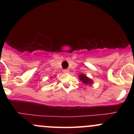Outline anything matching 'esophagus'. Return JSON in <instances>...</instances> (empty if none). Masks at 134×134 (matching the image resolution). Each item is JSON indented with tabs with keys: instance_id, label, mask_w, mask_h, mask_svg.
<instances>
[{
	"instance_id": "34e87169",
	"label": "esophagus",
	"mask_w": 134,
	"mask_h": 134,
	"mask_svg": "<svg viewBox=\"0 0 134 134\" xmlns=\"http://www.w3.org/2000/svg\"><path fill=\"white\" fill-rule=\"evenodd\" d=\"M69 72V69H64V70H63V72H64V73H68V72Z\"/></svg>"
}]
</instances>
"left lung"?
Listing matches in <instances>:
<instances>
[{
    "instance_id": "left-lung-1",
    "label": "left lung",
    "mask_w": 134,
    "mask_h": 134,
    "mask_svg": "<svg viewBox=\"0 0 134 134\" xmlns=\"http://www.w3.org/2000/svg\"><path fill=\"white\" fill-rule=\"evenodd\" d=\"M79 79L84 84H91L93 83V81H91L90 79H89L88 77H87L84 74H80L79 75Z\"/></svg>"
}]
</instances>
